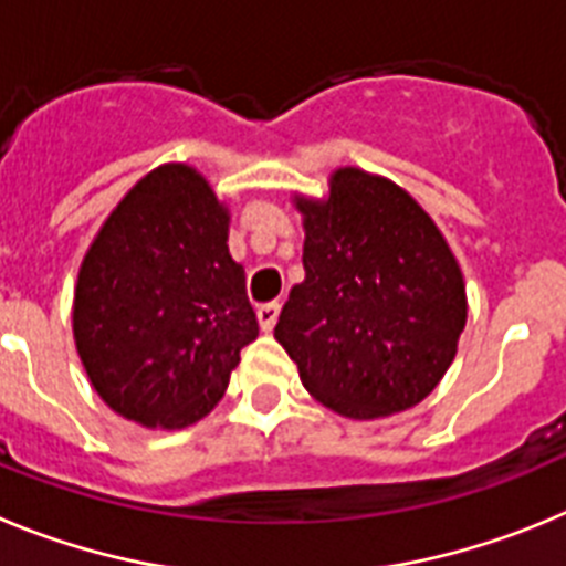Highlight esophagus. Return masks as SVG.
<instances>
[{
    "mask_svg": "<svg viewBox=\"0 0 566 566\" xmlns=\"http://www.w3.org/2000/svg\"><path fill=\"white\" fill-rule=\"evenodd\" d=\"M279 313H282V304L279 302H271V304H262V307L256 310V318H259V327L264 329V333H271L273 327H276L279 321Z\"/></svg>",
    "mask_w": 566,
    "mask_h": 566,
    "instance_id": "34e87169",
    "label": "esophagus"
}]
</instances>
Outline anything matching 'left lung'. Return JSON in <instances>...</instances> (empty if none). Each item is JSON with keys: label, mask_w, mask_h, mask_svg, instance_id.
Returning a JSON list of instances; mask_svg holds the SVG:
<instances>
[{"label": "left lung", "mask_w": 566, "mask_h": 566, "mask_svg": "<svg viewBox=\"0 0 566 566\" xmlns=\"http://www.w3.org/2000/svg\"><path fill=\"white\" fill-rule=\"evenodd\" d=\"M304 213V282L290 290L276 340L310 395L371 420L417 406L457 355L465 327L460 264L403 188L338 169L327 202Z\"/></svg>", "instance_id": "1"}]
</instances>
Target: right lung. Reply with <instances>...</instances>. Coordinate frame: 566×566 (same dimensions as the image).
<instances>
[{
	"label": "right lung",
	"mask_w": 566,
	"mask_h": 566,
	"mask_svg": "<svg viewBox=\"0 0 566 566\" xmlns=\"http://www.w3.org/2000/svg\"><path fill=\"white\" fill-rule=\"evenodd\" d=\"M228 211L195 169L171 163L132 188L86 251L75 346L109 409L182 429L213 409L259 335Z\"/></svg>",
	"instance_id": "add662e5"
}]
</instances>
